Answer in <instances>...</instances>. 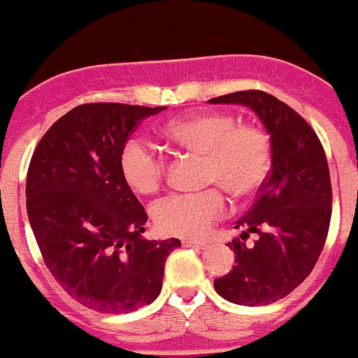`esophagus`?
I'll return each instance as SVG.
<instances>
[{"instance_id": "1", "label": "esophagus", "mask_w": 358, "mask_h": 358, "mask_svg": "<svg viewBox=\"0 0 358 358\" xmlns=\"http://www.w3.org/2000/svg\"><path fill=\"white\" fill-rule=\"evenodd\" d=\"M182 245L185 248H195V249H206V242H199V240H182Z\"/></svg>"}]
</instances>
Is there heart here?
<instances>
[{"instance_id":"obj_1","label":"heart","mask_w":358,"mask_h":358,"mask_svg":"<svg viewBox=\"0 0 358 358\" xmlns=\"http://www.w3.org/2000/svg\"><path fill=\"white\" fill-rule=\"evenodd\" d=\"M159 134L172 147L202 156V185H220L236 201L255 197L267 181L273 159L271 138L262 127L238 123L229 113L206 110L182 116L166 123ZM120 170L129 188L140 195L156 194L164 179L163 157L138 138L123 147ZM220 189L170 195L157 202L152 210L157 229L182 238L208 235L227 213V197Z\"/></svg>"}]
</instances>
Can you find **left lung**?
Masks as SVG:
<instances>
[{"label": "left lung", "mask_w": 358, "mask_h": 358, "mask_svg": "<svg viewBox=\"0 0 358 358\" xmlns=\"http://www.w3.org/2000/svg\"><path fill=\"white\" fill-rule=\"evenodd\" d=\"M211 103L248 106L271 136V172L251 210L236 220L243 229L229 245L231 273L215 280L218 296L236 305H271L289 296L312 273L328 236L331 182L317 134L292 107L265 91H236ZM256 232L252 246L245 238Z\"/></svg>", "instance_id": "1"}]
</instances>
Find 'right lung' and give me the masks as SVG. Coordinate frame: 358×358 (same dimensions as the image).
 <instances>
[{"instance_id": "obj_1", "label": "right lung", "mask_w": 358, "mask_h": 358, "mask_svg": "<svg viewBox=\"0 0 358 358\" xmlns=\"http://www.w3.org/2000/svg\"><path fill=\"white\" fill-rule=\"evenodd\" d=\"M164 109L82 103L46 131L28 166V220L44 264L73 299L102 314L150 305L181 245L141 238L147 213L120 170L129 136Z\"/></svg>"}]
</instances>
